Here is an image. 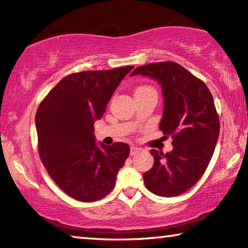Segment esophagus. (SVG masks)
<instances>
[{
  "label": "esophagus",
  "mask_w": 248,
  "mask_h": 248,
  "mask_svg": "<svg viewBox=\"0 0 248 248\" xmlns=\"http://www.w3.org/2000/svg\"><path fill=\"white\" fill-rule=\"evenodd\" d=\"M140 151L138 147H135V146H131L130 147V156H135L137 153Z\"/></svg>",
  "instance_id": "34e87169"
}]
</instances>
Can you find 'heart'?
<instances>
[{"instance_id": "1", "label": "heart", "mask_w": 248, "mask_h": 248, "mask_svg": "<svg viewBox=\"0 0 248 248\" xmlns=\"http://www.w3.org/2000/svg\"><path fill=\"white\" fill-rule=\"evenodd\" d=\"M147 92H156V91L152 85H147V84L139 85L135 91V95L136 94H141V93H147Z\"/></svg>"}]
</instances>
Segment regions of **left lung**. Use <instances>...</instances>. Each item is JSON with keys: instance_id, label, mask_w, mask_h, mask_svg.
Wrapping results in <instances>:
<instances>
[{"instance_id": "8db88e82", "label": "left lung", "mask_w": 248, "mask_h": 248, "mask_svg": "<svg viewBox=\"0 0 248 248\" xmlns=\"http://www.w3.org/2000/svg\"><path fill=\"white\" fill-rule=\"evenodd\" d=\"M139 74L162 86L164 110L159 129L173 138L172 152L151 151L154 165L142 175L145 186L159 197H175L200 180L214 155L220 130L214 97L200 78L177 62L139 66L130 76Z\"/></svg>"}]
</instances>
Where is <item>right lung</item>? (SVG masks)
Returning a JSON list of instances; mask_svg holds the SVG:
<instances>
[{"instance_id": "obj_1", "label": "right lung", "mask_w": 248, "mask_h": 248, "mask_svg": "<svg viewBox=\"0 0 248 248\" xmlns=\"http://www.w3.org/2000/svg\"><path fill=\"white\" fill-rule=\"evenodd\" d=\"M134 66L65 76L36 113L38 152L54 182L83 202L100 200L116 186L130 148L125 142L96 145L94 121L106 112L114 90Z\"/></svg>"}]
</instances>
